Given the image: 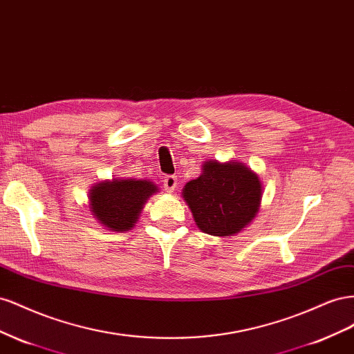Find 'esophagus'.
Segmentation results:
<instances>
[{
    "label": "esophagus",
    "mask_w": 354,
    "mask_h": 354,
    "mask_svg": "<svg viewBox=\"0 0 354 354\" xmlns=\"http://www.w3.org/2000/svg\"><path fill=\"white\" fill-rule=\"evenodd\" d=\"M163 185L167 193H174L178 187V178L175 175H167L163 178Z\"/></svg>",
    "instance_id": "esophagus-1"
}]
</instances>
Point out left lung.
I'll return each mask as SVG.
<instances>
[{"instance_id":"8db88e82","label":"left lung","mask_w":354,"mask_h":354,"mask_svg":"<svg viewBox=\"0 0 354 354\" xmlns=\"http://www.w3.org/2000/svg\"><path fill=\"white\" fill-rule=\"evenodd\" d=\"M183 198L203 233L230 237L257 216L262 184L257 171L240 161L206 160L201 175L185 184Z\"/></svg>"}]
</instances>
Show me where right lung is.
<instances>
[{
	"label": "right lung",
	"mask_w": 354,
	"mask_h": 354,
	"mask_svg": "<svg viewBox=\"0 0 354 354\" xmlns=\"http://www.w3.org/2000/svg\"><path fill=\"white\" fill-rule=\"evenodd\" d=\"M156 193L158 187L149 179L99 180L88 189V209L105 230L124 233L135 227L147 200Z\"/></svg>",
	"instance_id": "right-lung-1"
}]
</instances>
